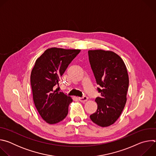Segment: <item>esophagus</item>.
<instances>
[{
    "instance_id": "esophagus-1",
    "label": "esophagus",
    "mask_w": 156,
    "mask_h": 156,
    "mask_svg": "<svg viewBox=\"0 0 156 156\" xmlns=\"http://www.w3.org/2000/svg\"><path fill=\"white\" fill-rule=\"evenodd\" d=\"M78 99L81 102H86L87 100V96H83L82 98H78Z\"/></svg>"
}]
</instances>
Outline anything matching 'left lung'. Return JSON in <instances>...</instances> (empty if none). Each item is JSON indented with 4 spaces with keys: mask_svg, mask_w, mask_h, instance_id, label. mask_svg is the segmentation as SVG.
Masks as SVG:
<instances>
[{
    "mask_svg": "<svg viewBox=\"0 0 156 156\" xmlns=\"http://www.w3.org/2000/svg\"><path fill=\"white\" fill-rule=\"evenodd\" d=\"M89 60L101 97L96 98V112L91 120L102 127L114 124L120 116L126 102L129 78L125 63L112 51H88Z\"/></svg>",
    "mask_w": 156,
    "mask_h": 156,
    "instance_id": "obj_1",
    "label": "left lung"
}]
</instances>
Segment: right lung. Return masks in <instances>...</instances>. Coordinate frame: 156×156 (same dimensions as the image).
Segmentation results:
<instances>
[{
	"mask_svg": "<svg viewBox=\"0 0 156 156\" xmlns=\"http://www.w3.org/2000/svg\"><path fill=\"white\" fill-rule=\"evenodd\" d=\"M80 52L78 49H48L36 60L31 71L30 82L34 105L42 119L49 124L60 122L68 114L72 99L55 88Z\"/></svg>",
	"mask_w": 156,
	"mask_h": 156,
	"instance_id": "obj_1",
	"label": "right lung"
}]
</instances>
